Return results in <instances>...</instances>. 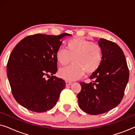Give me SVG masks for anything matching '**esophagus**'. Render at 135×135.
<instances>
[{
	"label": "esophagus",
	"mask_w": 135,
	"mask_h": 135,
	"mask_svg": "<svg viewBox=\"0 0 135 135\" xmlns=\"http://www.w3.org/2000/svg\"><path fill=\"white\" fill-rule=\"evenodd\" d=\"M71 84H72V82H70V81H67V80L66 81V85H67V86L71 85Z\"/></svg>",
	"instance_id": "1"
}]
</instances>
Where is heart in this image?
Segmentation results:
<instances>
[{"mask_svg":"<svg viewBox=\"0 0 135 135\" xmlns=\"http://www.w3.org/2000/svg\"><path fill=\"white\" fill-rule=\"evenodd\" d=\"M65 48L60 47L56 51V61L61 66L73 64L59 70L58 75L64 80L73 81L84 75L85 72L93 73L98 69L103 60L102 51L97 44L84 38L69 40Z\"/></svg>","mask_w":135,"mask_h":135,"instance_id":"1","label":"heart"}]
</instances>
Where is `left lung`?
<instances>
[{
	"instance_id": "left-lung-1",
	"label": "left lung",
	"mask_w": 135,
	"mask_h": 135,
	"mask_svg": "<svg viewBox=\"0 0 135 135\" xmlns=\"http://www.w3.org/2000/svg\"><path fill=\"white\" fill-rule=\"evenodd\" d=\"M98 45L102 62L90 77L93 82L80 83L82 89L77 96L80 108L91 115L105 113L117 106L129 79L127 61L120 47L104 38L98 40Z\"/></svg>"
}]
</instances>
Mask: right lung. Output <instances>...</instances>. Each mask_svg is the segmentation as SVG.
I'll use <instances>...</instances> for the list:
<instances>
[{
	"label": "right lung",
	"instance_id": "1",
	"mask_svg": "<svg viewBox=\"0 0 135 135\" xmlns=\"http://www.w3.org/2000/svg\"><path fill=\"white\" fill-rule=\"evenodd\" d=\"M67 36L71 35H32L22 39L13 50L7 73L12 95L22 106L43 112L56 105L66 86L63 79L53 75L58 70L56 51L62 44L60 40ZM46 76L51 77L46 80Z\"/></svg>",
	"mask_w": 135,
	"mask_h": 135
}]
</instances>
